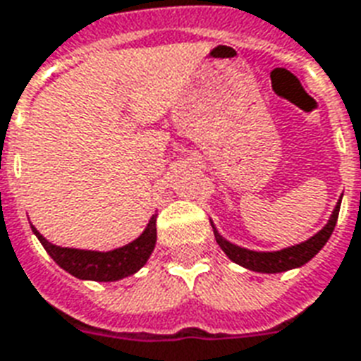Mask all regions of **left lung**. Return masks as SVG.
Returning <instances> with one entry per match:
<instances>
[{
    "instance_id": "left-lung-1",
    "label": "left lung",
    "mask_w": 361,
    "mask_h": 361,
    "mask_svg": "<svg viewBox=\"0 0 361 361\" xmlns=\"http://www.w3.org/2000/svg\"><path fill=\"white\" fill-rule=\"evenodd\" d=\"M343 200V195H341ZM341 200L337 201L331 216H329L328 224L324 226L322 230L314 233L311 239L300 243V245H294V247H286L282 250H273V252H258V250H248V248H243L239 245H233L228 239L220 235L219 230L214 228V224L211 222L212 231H214V239L219 243V247L226 252V256L235 262V264L243 265L250 271H256V273H282V271L295 269V267H301L305 265L309 259H312L320 250L324 248V245L328 243V239L331 237L335 230V224H337V216H339L341 209Z\"/></svg>"
}]
</instances>
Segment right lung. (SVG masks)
<instances>
[{"instance_id":"right-lung-1","label":"right lung","mask_w":361,"mask_h":361,"mask_svg":"<svg viewBox=\"0 0 361 361\" xmlns=\"http://www.w3.org/2000/svg\"><path fill=\"white\" fill-rule=\"evenodd\" d=\"M156 216L158 214H152L145 231L135 241L114 248V250H107V252L58 247L47 241L33 226L32 231L37 235L50 258L69 275L77 276L80 281L114 282L133 275L147 264V259L150 258L156 247Z\"/></svg>"}]
</instances>
